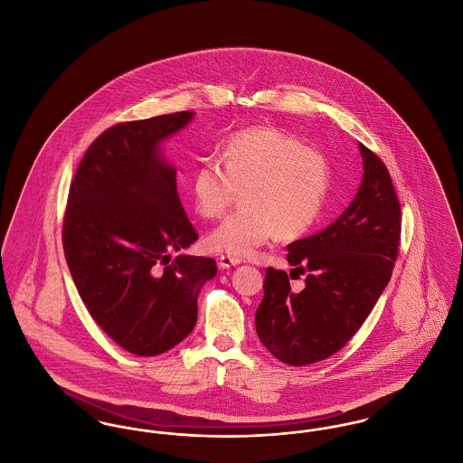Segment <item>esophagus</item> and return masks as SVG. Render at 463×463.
Returning a JSON list of instances; mask_svg holds the SVG:
<instances>
[{"mask_svg":"<svg viewBox=\"0 0 463 463\" xmlns=\"http://www.w3.org/2000/svg\"><path fill=\"white\" fill-rule=\"evenodd\" d=\"M240 264H241V260L238 257H232V255H221V259H219V265L222 269H231V267Z\"/></svg>","mask_w":463,"mask_h":463,"instance_id":"1","label":"esophagus"}]
</instances>
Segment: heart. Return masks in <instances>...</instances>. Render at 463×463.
<instances>
[{
	"instance_id": "b5f03b06",
	"label": "heart",
	"mask_w": 463,
	"mask_h": 463,
	"mask_svg": "<svg viewBox=\"0 0 463 463\" xmlns=\"http://www.w3.org/2000/svg\"><path fill=\"white\" fill-rule=\"evenodd\" d=\"M219 159L206 157L191 176V196L201 217L225 215L241 191L242 208L221 223L208 246L250 257L274 238L291 241L319 221L331 187V165L321 149L297 135L255 127L231 135Z\"/></svg>"
}]
</instances>
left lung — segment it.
<instances>
[{"label":"left lung","mask_w":463,"mask_h":463,"mask_svg":"<svg viewBox=\"0 0 463 463\" xmlns=\"http://www.w3.org/2000/svg\"><path fill=\"white\" fill-rule=\"evenodd\" d=\"M363 184L325 231L288 244L291 272L267 267L255 326L269 353L306 366L338 353L387 287L401 246V206L385 163L359 142ZM307 276L302 290L288 278Z\"/></svg>","instance_id":"left-lung-1"}]
</instances>
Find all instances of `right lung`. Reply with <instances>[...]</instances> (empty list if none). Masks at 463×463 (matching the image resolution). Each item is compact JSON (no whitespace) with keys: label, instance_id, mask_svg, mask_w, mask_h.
<instances>
[{"label":"right lung","instance_id":"1","mask_svg":"<svg viewBox=\"0 0 463 463\" xmlns=\"http://www.w3.org/2000/svg\"><path fill=\"white\" fill-rule=\"evenodd\" d=\"M193 116L180 110L110 127L69 187L62 244L74 285L95 323L137 355L166 353L193 331L199 289L217 274L208 257L172 260L198 232L157 144Z\"/></svg>","mask_w":463,"mask_h":463}]
</instances>
